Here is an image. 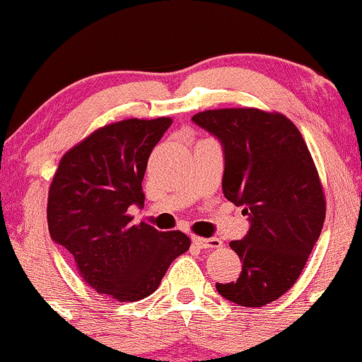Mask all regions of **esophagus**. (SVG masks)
<instances>
[{
  "label": "esophagus",
  "mask_w": 362,
  "mask_h": 362,
  "mask_svg": "<svg viewBox=\"0 0 362 362\" xmlns=\"http://www.w3.org/2000/svg\"><path fill=\"white\" fill-rule=\"evenodd\" d=\"M192 242L201 248H218L223 245V242L219 238H202V236H197V235H192Z\"/></svg>",
  "instance_id": "1"
}]
</instances>
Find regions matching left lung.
<instances>
[{
	"instance_id": "left-lung-1",
	"label": "left lung",
	"mask_w": 362,
	"mask_h": 362,
	"mask_svg": "<svg viewBox=\"0 0 362 362\" xmlns=\"http://www.w3.org/2000/svg\"><path fill=\"white\" fill-rule=\"evenodd\" d=\"M192 120L221 141L224 197L250 219L247 236L230 243L242 272L216 289L240 306L269 305L293 288L322 233L327 204L313 158L279 112L236 107Z\"/></svg>"
}]
</instances>
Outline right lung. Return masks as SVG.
<instances>
[{
    "instance_id": "1",
    "label": "right lung",
    "mask_w": 362,
    "mask_h": 362,
    "mask_svg": "<svg viewBox=\"0 0 362 362\" xmlns=\"http://www.w3.org/2000/svg\"><path fill=\"white\" fill-rule=\"evenodd\" d=\"M170 126L172 119L158 117L98 127L62 155L49 187L52 240L90 288L115 301L155 293L170 264L190 247L182 231H158L129 214L132 204H144L148 158Z\"/></svg>"
}]
</instances>
